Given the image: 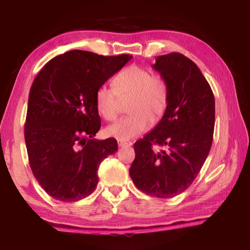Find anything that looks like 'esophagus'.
<instances>
[{"instance_id":"obj_1","label":"esophagus","mask_w":250,"mask_h":250,"mask_svg":"<svg viewBox=\"0 0 250 250\" xmlns=\"http://www.w3.org/2000/svg\"><path fill=\"white\" fill-rule=\"evenodd\" d=\"M118 146H119L120 147H122V146H132V143H131V142H125V141H118Z\"/></svg>"}]
</instances>
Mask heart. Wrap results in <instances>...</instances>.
Returning a JSON list of instances; mask_svg holds the SVG:
<instances>
[{
	"instance_id": "b5f03b06",
	"label": "heart",
	"mask_w": 250,
	"mask_h": 250,
	"mask_svg": "<svg viewBox=\"0 0 250 250\" xmlns=\"http://www.w3.org/2000/svg\"><path fill=\"white\" fill-rule=\"evenodd\" d=\"M113 88L101 84L96 91V107L105 120H113L119 109L121 99L129 98L130 116L120 118L105 128L108 137L128 141L149 130L152 120L158 121L164 115L167 94L164 83L153 77L151 71L132 65L121 70L113 78Z\"/></svg>"
}]
</instances>
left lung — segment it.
<instances>
[{
	"instance_id": "obj_1",
	"label": "left lung",
	"mask_w": 250,
	"mask_h": 250,
	"mask_svg": "<svg viewBox=\"0 0 250 250\" xmlns=\"http://www.w3.org/2000/svg\"><path fill=\"white\" fill-rule=\"evenodd\" d=\"M152 67L166 83L167 104L155 128L134 143L129 173L143 193L171 198L192 184L209 153L215 99L200 68L184 55L158 56ZM153 145L166 150L155 152Z\"/></svg>"
}]
</instances>
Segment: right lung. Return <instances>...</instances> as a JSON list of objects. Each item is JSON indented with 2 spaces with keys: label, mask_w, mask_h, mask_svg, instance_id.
I'll return each mask as SVG.
<instances>
[{
  "label": "right lung",
  "mask_w": 250,
  "mask_h": 250,
  "mask_svg": "<svg viewBox=\"0 0 250 250\" xmlns=\"http://www.w3.org/2000/svg\"><path fill=\"white\" fill-rule=\"evenodd\" d=\"M132 56L69 50L37 74L29 90L24 137L37 182L57 201L76 202L95 191L97 171L118 151L116 139L96 140V91Z\"/></svg>",
  "instance_id": "right-lung-1"
}]
</instances>
